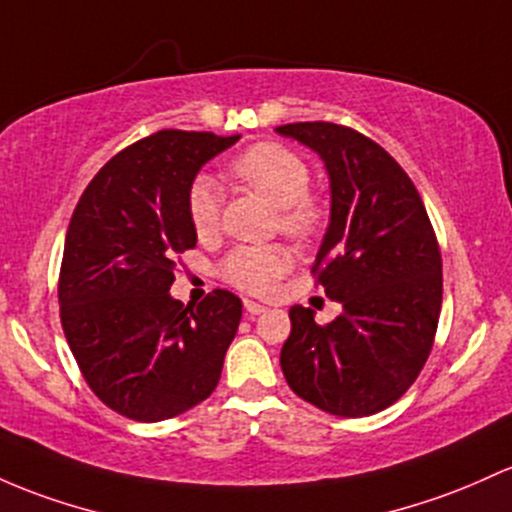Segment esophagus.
Instances as JSON below:
<instances>
[{
	"label": "esophagus",
	"mask_w": 512,
	"mask_h": 512,
	"mask_svg": "<svg viewBox=\"0 0 512 512\" xmlns=\"http://www.w3.org/2000/svg\"><path fill=\"white\" fill-rule=\"evenodd\" d=\"M243 306H245V313H247V316H260V313H265V311H267V308L262 306V303H255V301H245Z\"/></svg>",
	"instance_id": "esophagus-1"
}]
</instances>
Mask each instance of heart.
Here are the masks:
<instances>
[{"mask_svg":"<svg viewBox=\"0 0 512 512\" xmlns=\"http://www.w3.org/2000/svg\"><path fill=\"white\" fill-rule=\"evenodd\" d=\"M228 172L277 209L279 230L291 240L306 245L323 230L328 209L318 194L308 192L311 167L294 148L272 140L255 143L233 157ZM187 218L201 240L221 226V189L206 174L189 184ZM289 267L291 255L282 245H243L228 252L223 277L247 294H269Z\"/></svg>","mask_w":512,"mask_h":512,"instance_id":"b5f03b06","label":"heart"}]
</instances>
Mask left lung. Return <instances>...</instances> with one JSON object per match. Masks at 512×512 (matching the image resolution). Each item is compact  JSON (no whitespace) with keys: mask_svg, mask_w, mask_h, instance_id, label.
<instances>
[{"mask_svg":"<svg viewBox=\"0 0 512 512\" xmlns=\"http://www.w3.org/2000/svg\"><path fill=\"white\" fill-rule=\"evenodd\" d=\"M323 157L330 226L311 274L342 303L320 325L289 311L282 372L291 391L325 413L364 418L396 403L428 362L442 308V255L423 199L393 157L350 126L277 128Z\"/></svg>","mask_w":512,"mask_h":512,"instance_id":"8db88e82","label":"left lung"}]
</instances>
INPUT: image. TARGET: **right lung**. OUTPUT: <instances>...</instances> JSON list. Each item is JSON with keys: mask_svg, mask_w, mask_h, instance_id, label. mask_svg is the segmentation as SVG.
Returning <instances> with one entry per match:
<instances>
[{"mask_svg": "<svg viewBox=\"0 0 512 512\" xmlns=\"http://www.w3.org/2000/svg\"><path fill=\"white\" fill-rule=\"evenodd\" d=\"M240 136L165 128L116 153L87 184L58 279L60 323L104 406L140 423L209 398L243 303L213 289L199 306L170 296L179 255L196 245L187 189Z\"/></svg>", "mask_w": 512, "mask_h": 512, "instance_id": "right-lung-1", "label": "right lung"}]
</instances>
